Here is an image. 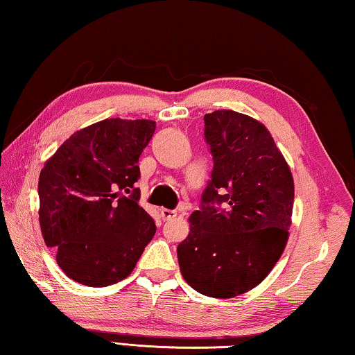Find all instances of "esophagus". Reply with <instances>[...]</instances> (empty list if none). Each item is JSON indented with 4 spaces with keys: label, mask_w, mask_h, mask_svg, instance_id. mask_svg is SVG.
<instances>
[{
    "label": "esophagus",
    "mask_w": 355,
    "mask_h": 355,
    "mask_svg": "<svg viewBox=\"0 0 355 355\" xmlns=\"http://www.w3.org/2000/svg\"><path fill=\"white\" fill-rule=\"evenodd\" d=\"M159 211H161V216H162V220H172V218H175V216H177V211H175V210L161 209Z\"/></svg>",
    "instance_id": "esophagus-1"
}]
</instances>
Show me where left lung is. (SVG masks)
I'll return each mask as SVG.
<instances>
[{
  "mask_svg": "<svg viewBox=\"0 0 355 355\" xmlns=\"http://www.w3.org/2000/svg\"><path fill=\"white\" fill-rule=\"evenodd\" d=\"M214 171L202 205L177 248L180 271L196 292L234 298L261 284L288 241L295 184L260 121L232 110L204 116Z\"/></svg>",
  "mask_w": 355,
  "mask_h": 355,
  "instance_id": "1",
  "label": "left lung"
}]
</instances>
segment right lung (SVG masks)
<instances>
[{"mask_svg": "<svg viewBox=\"0 0 355 355\" xmlns=\"http://www.w3.org/2000/svg\"><path fill=\"white\" fill-rule=\"evenodd\" d=\"M156 123L111 118L76 130L40 173V226L68 277L107 287L134 271L156 225L139 205V157Z\"/></svg>", "mask_w": 355, "mask_h": 355, "instance_id": "add662e5", "label": "right lung"}]
</instances>
